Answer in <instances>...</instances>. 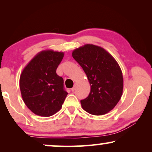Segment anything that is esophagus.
Here are the masks:
<instances>
[{
    "instance_id": "obj_1",
    "label": "esophagus",
    "mask_w": 152,
    "mask_h": 152,
    "mask_svg": "<svg viewBox=\"0 0 152 152\" xmlns=\"http://www.w3.org/2000/svg\"><path fill=\"white\" fill-rule=\"evenodd\" d=\"M77 83H75V85H74V86L71 88V91H74L75 90V88H76V87H77Z\"/></svg>"
}]
</instances>
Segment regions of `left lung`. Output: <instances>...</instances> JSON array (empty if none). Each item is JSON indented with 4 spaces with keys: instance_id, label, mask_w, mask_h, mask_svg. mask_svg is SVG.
<instances>
[{
    "instance_id": "left-lung-1",
    "label": "left lung",
    "mask_w": 152,
    "mask_h": 152,
    "mask_svg": "<svg viewBox=\"0 0 152 152\" xmlns=\"http://www.w3.org/2000/svg\"><path fill=\"white\" fill-rule=\"evenodd\" d=\"M72 56L82 66L91 85L88 96L81 100L83 109L95 115L111 111L123 91L122 72L116 60L106 50L93 44L74 50Z\"/></svg>"
}]
</instances>
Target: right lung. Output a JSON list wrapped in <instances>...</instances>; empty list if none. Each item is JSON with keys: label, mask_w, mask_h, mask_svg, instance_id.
I'll return each instance as SVG.
<instances>
[{"label": "right lung", "mask_w": 152, "mask_h": 152, "mask_svg": "<svg viewBox=\"0 0 152 152\" xmlns=\"http://www.w3.org/2000/svg\"><path fill=\"white\" fill-rule=\"evenodd\" d=\"M63 52L48 50L39 53L24 68L20 76V90L24 103L36 115L49 117L61 109L68 93L64 80L56 72Z\"/></svg>", "instance_id": "right-lung-1"}]
</instances>
